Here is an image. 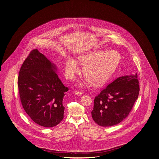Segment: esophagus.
Returning a JSON list of instances; mask_svg holds the SVG:
<instances>
[{
    "label": "esophagus",
    "instance_id": "obj_1",
    "mask_svg": "<svg viewBox=\"0 0 159 159\" xmlns=\"http://www.w3.org/2000/svg\"><path fill=\"white\" fill-rule=\"evenodd\" d=\"M75 95H76L78 96H80V95H81V94H82V93L80 92V91H76L75 92Z\"/></svg>",
    "mask_w": 159,
    "mask_h": 159
}]
</instances>
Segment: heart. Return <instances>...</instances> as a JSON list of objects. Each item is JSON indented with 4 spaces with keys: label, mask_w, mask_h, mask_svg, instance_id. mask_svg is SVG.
<instances>
[{
    "label": "heart",
    "mask_w": 159,
    "mask_h": 159,
    "mask_svg": "<svg viewBox=\"0 0 159 159\" xmlns=\"http://www.w3.org/2000/svg\"><path fill=\"white\" fill-rule=\"evenodd\" d=\"M120 55L115 51H97L83 54L78 57L83 66L82 73L89 83L100 85L115 70L120 61ZM79 70L77 61L72 57L66 60L65 71L66 77L72 79Z\"/></svg>",
    "instance_id": "1"
}]
</instances>
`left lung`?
<instances>
[{"instance_id":"left-lung-1","label":"left lung","mask_w":159,"mask_h":159,"mask_svg":"<svg viewBox=\"0 0 159 159\" xmlns=\"http://www.w3.org/2000/svg\"><path fill=\"white\" fill-rule=\"evenodd\" d=\"M137 74L117 78L95 97L91 111L98 125L112 126L124 120L132 110L139 94Z\"/></svg>"}]
</instances>
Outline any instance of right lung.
I'll return each instance as SVG.
<instances>
[{
  "mask_svg": "<svg viewBox=\"0 0 159 159\" xmlns=\"http://www.w3.org/2000/svg\"><path fill=\"white\" fill-rule=\"evenodd\" d=\"M57 71L55 64L34 49L23 62L18 78L25 111L35 123L45 128L56 126L64 118L62 102L68 88Z\"/></svg>",
  "mask_w": 159,
  "mask_h": 159,
  "instance_id": "1",
  "label": "right lung"
}]
</instances>
